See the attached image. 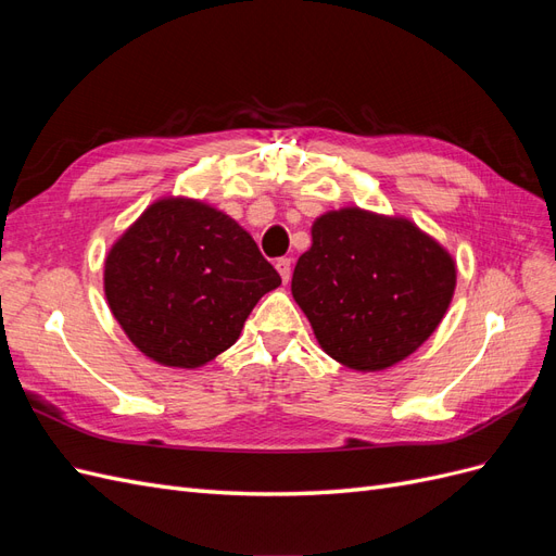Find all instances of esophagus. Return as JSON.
Returning <instances> with one entry per match:
<instances>
[{"instance_id":"34e87169","label":"esophagus","mask_w":556,"mask_h":556,"mask_svg":"<svg viewBox=\"0 0 556 556\" xmlns=\"http://www.w3.org/2000/svg\"><path fill=\"white\" fill-rule=\"evenodd\" d=\"M276 268H278V274H280L282 282H288L290 276H292V260H290V257H280V260L276 262Z\"/></svg>"}]
</instances>
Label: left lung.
Wrapping results in <instances>:
<instances>
[{
	"label": "left lung",
	"instance_id": "8db88e82",
	"mask_svg": "<svg viewBox=\"0 0 556 556\" xmlns=\"http://www.w3.org/2000/svg\"><path fill=\"white\" fill-rule=\"evenodd\" d=\"M311 233L292 296L329 357L355 371H382L441 325L457 268L406 217L341 208L319 215Z\"/></svg>",
	"mask_w": 556,
	"mask_h": 556
}]
</instances>
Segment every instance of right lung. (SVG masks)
Segmentation results:
<instances>
[{
	"label": "right lung",
	"instance_id": "obj_1",
	"mask_svg": "<svg viewBox=\"0 0 556 556\" xmlns=\"http://www.w3.org/2000/svg\"><path fill=\"white\" fill-rule=\"evenodd\" d=\"M280 276L250 233L204 201L166 197L109 250L104 292L113 317L146 357L197 368L241 336Z\"/></svg>",
	"mask_w": 556,
	"mask_h": 556
}]
</instances>
